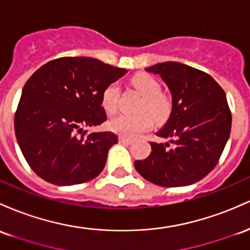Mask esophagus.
Returning <instances> with one entry per match:
<instances>
[{
  "mask_svg": "<svg viewBox=\"0 0 250 250\" xmlns=\"http://www.w3.org/2000/svg\"><path fill=\"white\" fill-rule=\"evenodd\" d=\"M119 140L120 142H122V144H127V145H130L131 142H133V140L129 138H125V136H120Z\"/></svg>",
  "mask_w": 250,
  "mask_h": 250,
  "instance_id": "34e87169",
  "label": "esophagus"
}]
</instances>
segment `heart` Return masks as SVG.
I'll list each match as a JSON object with an SVG mask.
<instances>
[{
	"mask_svg": "<svg viewBox=\"0 0 250 250\" xmlns=\"http://www.w3.org/2000/svg\"><path fill=\"white\" fill-rule=\"evenodd\" d=\"M131 82L136 90L144 96V100L139 105L140 112L134 115H119L109 123L112 131L125 138H135L150 129L154 123L152 114L158 121H163L167 119L172 111L171 98L161 92V85L156 79L148 75H139L134 77ZM120 96L121 90L117 83L106 85L103 90L101 103L108 114H115L119 110Z\"/></svg>",
	"mask_w": 250,
	"mask_h": 250,
	"instance_id": "heart-1",
	"label": "heart"
}]
</instances>
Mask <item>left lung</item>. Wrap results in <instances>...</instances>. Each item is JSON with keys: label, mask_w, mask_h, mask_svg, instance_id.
<instances>
[{"label": "left lung", "mask_w": 250, "mask_h": 250, "mask_svg": "<svg viewBox=\"0 0 250 250\" xmlns=\"http://www.w3.org/2000/svg\"><path fill=\"white\" fill-rule=\"evenodd\" d=\"M146 71L160 76L172 94L169 119L156 133L172 145L150 142L149 156L134 166L159 186L199 182L217 165L229 139L231 111L226 92L210 75L180 62H160Z\"/></svg>", "instance_id": "8db88e82"}]
</instances>
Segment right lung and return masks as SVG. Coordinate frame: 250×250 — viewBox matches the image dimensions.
Segmentation results:
<instances>
[{
	"label": "right lung",
	"instance_id": "add662e5",
	"mask_svg": "<svg viewBox=\"0 0 250 250\" xmlns=\"http://www.w3.org/2000/svg\"><path fill=\"white\" fill-rule=\"evenodd\" d=\"M125 72L94 58L62 57L29 77L14 129L24 159L40 178L54 185H76L103 171L116 134L87 133L82 127L106 120L103 90Z\"/></svg>",
	"mask_w": 250,
	"mask_h": 250
}]
</instances>
